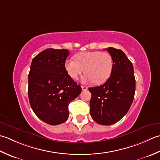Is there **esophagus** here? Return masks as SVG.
<instances>
[{"label":"esophagus","instance_id":"obj_1","mask_svg":"<svg viewBox=\"0 0 160 160\" xmlns=\"http://www.w3.org/2000/svg\"><path fill=\"white\" fill-rule=\"evenodd\" d=\"M81 88H82V90H83V91H85V90H88V87H87V86H81Z\"/></svg>","mask_w":160,"mask_h":160}]
</instances>
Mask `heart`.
Wrapping results in <instances>:
<instances>
[{"label": "heart", "instance_id": "1", "mask_svg": "<svg viewBox=\"0 0 160 160\" xmlns=\"http://www.w3.org/2000/svg\"><path fill=\"white\" fill-rule=\"evenodd\" d=\"M74 60L68 59L65 63L68 75L74 80L78 79L83 69L85 81H93L96 84L105 82L111 74L112 59L107 52H84L76 54Z\"/></svg>", "mask_w": 160, "mask_h": 160}]
</instances>
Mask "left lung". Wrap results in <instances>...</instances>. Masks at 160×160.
Masks as SVG:
<instances>
[{"label":"left lung","instance_id":"obj_1","mask_svg":"<svg viewBox=\"0 0 160 160\" xmlns=\"http://www.w3.org/2000/svg\"><path fill=\"white\" fill-rule=\"evenodd\" d=\"M112 59L111 74L100 86L89 88L92 94L90 115L101 125H112L119 122L130 109L135 92L134 69L121 50L106 49Z\"/></svg>","mask_w":160,"mask_h":160}]
</instances>
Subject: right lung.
<instances>
[{
    "instance_id": "add662e5",
    "label": "right lung",
    "mask_w": 160,
    "mask_h": 160,
    "mask_svg": "<svg viewBox=\"0 0 160 160\" xmlns=\"http://www.w3.org/2000/svg\"><path fill=\"white\" fill-rule=\"evenodd\" d=\"M68 50L48 48L32 59L28 75L32 109L42 121L58 125L69 117L68 105L79 95L80 85L68 75L65 63Z\"/></svg>"
}]
</instances>
